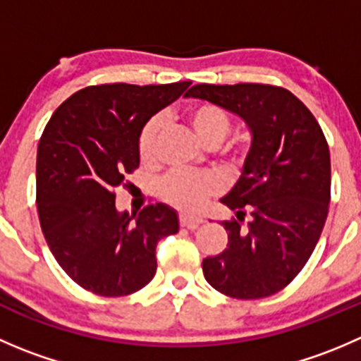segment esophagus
Listing matches in <instances>:
<instances>
[{
	"label": "esophagus",
	"instance_id": "esophagus-1",
	"mask_svg": "<svg viewBox=\"0 0 361 361\" xmlns=\"http://www.w3.org/2000/svg\"><path fill=\"white\" fill-rule=\"evenodd\" d=\"M180 224H181V227L197 228L199 225L202 224V218H199V216H187V214H181V216H180Z\"/></svg>",
	"mask_w": 361,
	"mask_h": 361
}]
</instances>
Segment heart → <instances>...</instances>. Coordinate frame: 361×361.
<instances>
[{
  "instance_id": "heart-1",
  "label": "heart",
  "mask_w": 361,
  "mask_h": 361,
  "mask_svg": "<svg viewBox=\"0 0 361 361\" xmlns=\"http://www.w3.org/2000/svg\"><path fill=\"white\" fill-rule=\"evenodd\" d=\"M187 120L194 129L195 136L204 147L214 148L231 133V118L220 106L211 103H197L188 108ZM160 118H152L145 126L140 136V155L143 160H150L154 155L155 141L160 130ZM239 160V155H235ZM220 183L211 174L171 173L160 181L159 194L166 202L173 204L181 211H197L209 195L216 194Z\"/></svg>"
}]
</instances>
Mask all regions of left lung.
Listing matches in <instances>:
<instances>
[{"label": "left lung", "mask_w": 361, "mask_h": 361, "mask_svg": "<svg viewBox=\"0 0 361 361\" xmlns=\"http://www.w3.org/2000/svg\"><path fill=\"white\" fill-rule=\"evenodd\" d=\"M185 97L234 113L251 134L241 176L220 199L238 220L221 221L227 248L204 258V278L228 297H269L307 264L329 214L330 152L322 127L281 87L201 83ZM246 212L248 229L240 225Z\"/></svg>", "instance_id": "obj_1"}]
</instances>
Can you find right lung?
Instances as JSON below:
<instances>
[{
    "label": "right lung",
    "mask_w": 361,
    "mask_h": 361,
    "mask_svg": "<svg viewBox=\"0 0 361 361\" xmlns=\"http://www.w3.org/2000/svg\"><path fill=\"white\" fill-rule=\"evenodd\" d=\"M188 85L85 87L47 123L36 155L39 224L56 260L82 288L122 297L154 279L155 248L178 232V213L157 202L129 214L116 209L113 192L140 166L145 123Z\"/></svg>",
    "instance_id": "right-lung-1"
}]
</instances>
